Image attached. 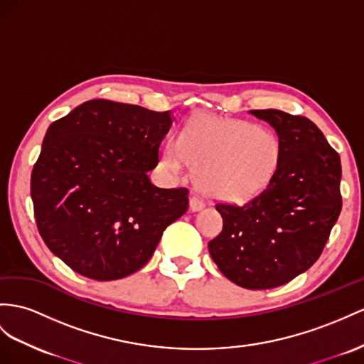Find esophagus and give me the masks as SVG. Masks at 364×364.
Returning a JSON list of instances; mask_svg holds the SVG:
<instances>
[{"label": "esophagus", "instance_id": "esophagus-1", "mask_svg": "<svg viewBox=\"0 0 364 364\" xmlns=\"http://www.w3.org/2000/svg\"><path fill=\"white\" fill-rule=\"evenodd\" d=\"M206 200H204L200 193H192L191 195V209L192 210H200L204 208Z\"/></svg>", "mask_w": 364, "mask_h": 364}]
</instances>
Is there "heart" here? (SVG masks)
Segmentation results:
<instances>
[{
	"mask_svg": "<svg viewBox=\"0 0 364 364\" xmlns=\"http://www.w3.org/2000/svg\"><path fill=\"white\" fill-rule=\"evenodd\" d=\"M282 143L271 129L241 119L191 118L178 138L166 143L163 164L175 175L186 163L197 169L200 188L213 198L241 201L271 181Z\"/></svg>",
	"mask_w": 364,
	"mask_h": 364,
	"instance_id": "b5f03b06",
	"label": "heart"
}]
</instances>
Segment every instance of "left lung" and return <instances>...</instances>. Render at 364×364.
Wrapping results in <instances>:
<instances>
[{"mask_svg":"<svg viewBox=\"0 0 364 364\" xmlns=\"http://www.w3.org/2000/svg\"><path fill=\"white\" fill-rule=\"evenodd\" d=\"M282 143L274 176L245 204L217 203L223 230L209 241L221 274L246 289L291 282L320 258L341 212V161L309 118L250 110Z\"/></svg>","mask_w":364,"mask_h":364,"instance_id":"obj_1","label":"left lung"}]
</instances>
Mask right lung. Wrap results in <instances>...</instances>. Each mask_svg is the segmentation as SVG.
Instances as JSON below:
<instances>
[{"label":"right lung","instance_id":"add662e5","mask_svg":"<svg viewBox=\"0 0 364 364\" xmlns=\"http://www.w3.org/2000/svg\"><path fill=\"white\" fill-rule=\"evenodd\" d=\"M171 126L169 110L110 100L82 102L49 126L31 178L33 213L72 271L97 282L136 272L188 210V189H160L147 176Z\"/></svg>","mask_w":364,"mask_h":364}]
</instances>
